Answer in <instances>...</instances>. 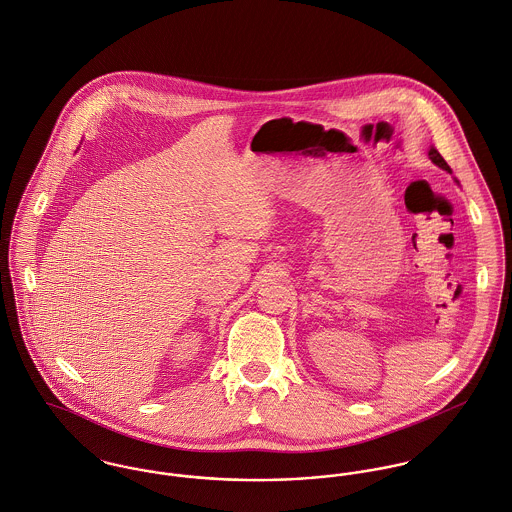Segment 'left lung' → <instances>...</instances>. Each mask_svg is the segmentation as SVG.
<instances>
[{"label":"left lung","mask_w":512,"mask_h":512,"mask_svg":"<svg viewBox=\"0 0 512 512\" xmlns=\"http://www.w3.org/2000/svg\"><path fill=\"white\" fill-rule=\"evenodd\" d=\"M428 156H430V160H432L436 166H440V168H442V170H446V172H452V170H450V166H448V162L440 156V152H438L436 148H430Z\"/></svg>","instance_id":"left-lung-1"}]
</instances>
